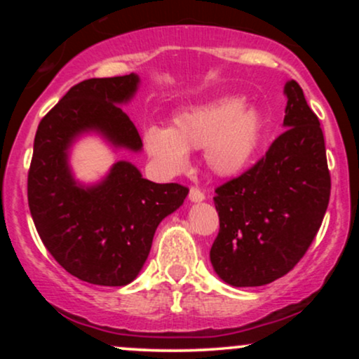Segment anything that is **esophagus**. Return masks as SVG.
<instances>
[{
    "instance_id": "obj_1",
    "label": "esophagus",
    "mask_w": 359,
    "mask_h": 359,
    "mask_svg": "<svg viewBox=\"0 0 359 359\" xmlns=\"http://www.w3.org/2000/svg\"><path fill=\"white\" fill-rule=\"evenodd\" d=\"M189 199H191V203H203V201L205 199V196L201 189L191 187V191H189Z\"/></svg>"
}]
</instances>
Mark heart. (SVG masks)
<instances>
[{
  "instance_id": "heart-1",
  "label": "heart",
  "mask_w": 359,
  "mask_h": 359,
  "mask_svg": "<svg viewBox=\"0 0 359 359\" xmlns=\"http://www.w3.org/2000/svg\"><path fill=\"white\" fill-rule=\"evenodd\" d=\"M263 118L240 96H222L180 111L174 128L150 126L143 135L147 151L167 174L189 165V150H205L212 174L236 177L250 165L263 138Z\"/></svg>"
}]
</instances>
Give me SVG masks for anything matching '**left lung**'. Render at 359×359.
<instances>
[{
	"label": "left lung",
	"mask_w": 359,
	"mask_h": 359,
	"mask_svg": "<svg viewBox=\"0 0 359 359\" xmlns=\"http://www.w3.org/2000/svg\"><path fill=\"white\" fill-rule=\"evenodd\" d=\"M287 96L283 131L250 170L214 196L219 233L212 269L233 287H259L288 273L323 224L331 196L324 135L295 81Z\"/></svg>",
	"instance_id": "obj_1"
}]
</instances>
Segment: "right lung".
<instances>
[{"label":"right lung","mask_w":359,"mask_h":359,"mask_svg":"<svg viewBox=\"0 0 359 359\" xmlns=\"http://www.w3.org/2000/svg\"><path fill=\"white\" fill-rule=\"evenodd\" d=\"M137 74L88 79L67 90L36 130L28 170V205L48 253L82 282L121 287L145 265L163 217L187 197L180 184H155L119 160L96 184L72 174L69 151L96 133L113 148L142 150L131 119L119 108L138 90Z\"/></svg>","instance_id":"obj_1"}]
</instances>
